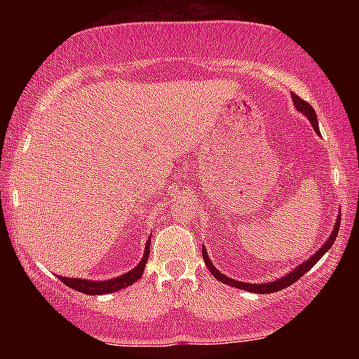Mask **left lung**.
I'll use <instances>...</instances> for the list:
<instances>
[{"label": "left lung", "instance_id": "left-lung-1", "mask_svg": "<svg viewBox=\"0 0 359 359\" xmlns=\"http://www.w3.org/2000/svg\"><path fill=\"white\" fill-rule=\"evenodd\" d=\"M292 101H294V106H296L297 111H301L302 114L307 116V119L311 121V124L316 132L318 134V124H317V114L316 111H313V107L309 104L307 101H304L302 97H299L297 95H292ZM340 220H341V215H338L337 219V224H335V229H333V232L328 240L325 242V245H322V248L318 250V252L313 255L307 259V262H304L302 264H299V266L291 271L286 276L276 279V281L273 283H264V284H250V283H240V281H235V279H230L227 276H224L222 273L217 271V268L214 266L212 263H210V259L208 257V252H205V248H203V258H204V263L208 264L209 271L214 274L215 279H219V281H222L224 284H229V286L232 287H237V289H242V291H248V292H257V294H269V292H276V291H281V289L291 286L292 283H296L297 279H301L304 274H306L309 269H311L313 264H316L318 259H320L323 255H325L328 250L332 248L333 242H335L337 235H338V230H340Z\"/></svg>", "mask_w": 359, "mask_h": 359}]
</instances>
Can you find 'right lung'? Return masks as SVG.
Instances as JSON below:
<instances>
[{
    "label": "right lung",
    "instance_id": "obj_1",
    "mask_svg": "<svg viewBox=\"0 0 359 359\" xmlns=\"http://www.w3.org/2000/svg\"><path fill=\"white\" fill-rule=\"evenodd\" d=\"M150 240L145 245V253L142 262L137 264L134 269H130L129 273L122 274L119 278L114 279H107V281H86V279H76V278H65L60 276L62 283L67 284L68 287L75 289V291H80L83 294H90V296H100V294H109V292H116L119 289H124L130 284L137 283V279H140L142 274H144L147 259H149V253H150Z\"/></svg>",
    "mask_w": 359,
    "mask_h": 359
}]
</instances>
